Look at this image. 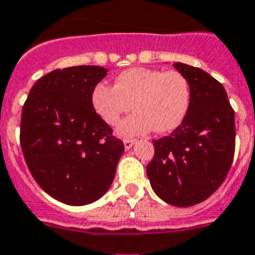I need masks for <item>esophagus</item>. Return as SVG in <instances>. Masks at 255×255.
Returning a JSON list of instances; mask_svg holds the SVG:
<instances>
[{
    "instance_id": "obj_1",
    "label": "esophagus",
    "mask_w": 255,
    "mask_h": 255,
    "mask_svg": "<svg viewBox=\"0 0 255 255\" xmlns=\"http://www.w3.org/2000/svg\"><path fill=\"white\" fill-rule=\"evenodd\" d=\"M123 142H124V147H126V150H129V149H131V147L134 145L136 140H133V138H126Z\"/></svg>"
}]
</instances>
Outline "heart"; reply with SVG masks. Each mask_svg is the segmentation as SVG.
Instances as JSON below:
<instances>
[{"label":"heart","instance_id":"1","mask_svg":"<svg viewBox=\"0 0 255 255\" xmlns=\"http://www.w3.org/2000/svg\"><path fill=\"white\" fill-rule=\"evenodd\" d=\"M91 104L108 126H117L132 104L134 113L118 127L122 137L140 136L153 129L167 133L183 123L189 110L190 87L180 72L134 67L118 75L114 87L105 83L96 85Z\"/></svg>","mask_w":255,"mask_h":255}]
</instances>
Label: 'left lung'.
<instances>
[{"instance_id": "8db88e82", "label": "left lung", "mask_w": 255, "mask_h": 255, "mask_svg": "<svg viewBox=\"0 0 255 255\" xmlns=\"http://www.w3.org/2000/svg\"><path fill=\"white\" fill-rule=\"evenodd\" d=\"M187 78L190 105L183 123L154 140L146 174L154 193L177 207L200 204L220 187L235 154V111L219 81L201 68L176 62Z\"/></svg>"}]
</instances>
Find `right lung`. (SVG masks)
Segmentation results:
<instances>
[{"instance_id": "right-lung-1", "label": "right lung", "mask_w": 255, "mask_h": 255, "mask_svg": "<svg viewBox=\"0 0 255 255\" xmlns=\"http://www.w3.org/2000/svg\"><path fill=\"white\" fill-rule=\"evenodd\" d=\"M106 74L100 66L54 70L36 81L23 106L20 146L27 166L38 185L66 205L100 200L124 151L123 141L91 104Z\"/></svg>"}]
</instances>
